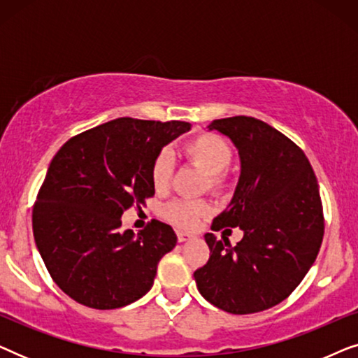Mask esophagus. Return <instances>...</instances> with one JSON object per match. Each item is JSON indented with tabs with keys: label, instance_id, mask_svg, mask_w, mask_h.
Returning a JSON list of instances; mask_svg holds the SVG:
<instances>
[{
	"label": "esophagus",
	"instance_id": "34e87169",
	"mask_svg": "<svg viewBox=\"0 0 358 358\" xmlns=\"http://www.w3.org/2000/svg\"><path fill=\"white\" fill-rule=\"evenodd\" d=\"M178 239H179V243H185V241H190V239H194V236L190 233L178 231Z\"/></svg>",
	"mask_w": 358,
	"mask_h": 358
}]
</instances>
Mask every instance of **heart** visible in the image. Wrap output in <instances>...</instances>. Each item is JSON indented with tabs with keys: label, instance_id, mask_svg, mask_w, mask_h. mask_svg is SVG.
I'll return each instance as SVG.
<instances>
[{
	"label": "heart",
	"instance_id": "1",
	"mask_svg": "<svg viewBox=\"0 0 358 358\" xmlns=\"http://www.w3.org/2000/svg\"><path fill=\"white\" fill-rule=\"evenodd\" d=\"M180 155L190 161L199 169H202L207 176L208 189L223 190L228 187L227 168L231 163V148L222 136L208 134L194 135L192 138L185 140L180 146ZM173 171V161L168 151H159L151 163V182L156 190L168 187ZM210 212V205L205 200H185L178 199L166 203L163 207L164 217L182 228H190L197 223L202 215Z\"/></svg>",
	"mask_w": 358,
	"mask_h": 358
}]
</instances>
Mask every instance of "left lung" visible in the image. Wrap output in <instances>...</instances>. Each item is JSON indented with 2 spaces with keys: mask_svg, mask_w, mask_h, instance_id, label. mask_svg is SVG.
<instances>
[{
  "mask_svg": "<svg viewBox=\"0 0 358 358\" xmlns=\"http://www.w3.org/2000/svg\"><path fill=\"white\" fill-rule=\"evenodd\" d=\"M208 130L228 136L241 161L231 202L212 229L244 234L236 246L205 234L210 259L194 272L195 283L231 315L268 310L300 285L320 252L324 217L315 171L290 138L254 117L213 120Z\"/></svg>",
  "mask_w": 358,
  "mask_h": 358,
  "instance_id": "1",
  "label": "left lung"
}]
</instances>
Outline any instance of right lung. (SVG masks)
I'll list each match as a JSON object with an SVG mask.
<instances>
[{"mask_svg":"<svg viewBox=\"0 0 358 358\" xmlns=\"http://www.w3.org/2000/svg\"><path fill=\"white\" fill-rule=\"evenodd\" d=\"M187 122L122 117L73 136L53 156L32 210V229L53 282L94 310H115L150 292L158 262L178 243L151 220L135 234L120 217L153 197L151 163Z\"/></svg>","mask_w":358,"mask_h":358,"instance_id":"obj_1","label":"right lung"}]
</instances>
